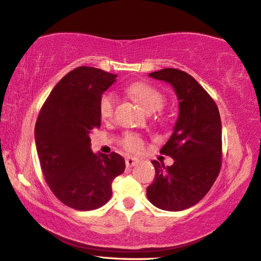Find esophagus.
Segmentation results:
<instances>
[{
  "label": "esophagus",
  "mask_w": 261,
  "mask_h": 261,
  "mask_svg": "<svg viewBox=\"0 0 261 261\" xmlns=\"http://www.w3.org/2000/svg\"><path fill=\"white\" fill-rule=\"evenodd\" d=\"M125 162H126V167H127V168H132V167H134L135 164L138 162V159L128 156V158H126Z\"/></svg>",
  "instance_id": "obj_1"
}]
</instances>
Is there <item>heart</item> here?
<instances>
[{"label": "heart", "mask_w": 261, "mask_h": 261, "mask_svg": "<svg viewBox=\"0 0 261 261\" xmlns=\"http://www.w3.org/2000/svg\"><path fill=\"white\" fill-rule=\"evenodd\" d=\"M127 92H128L148 114L161 109L164 103V100H166L164 94L160 90L152 86V84H148L145 82L132 83L130 86L127 88ZM115 105L116 98L113 92L107 91L101 94L98 101V110L101 118L103 120H109L113 118ZM123 144L127 150L137 152L142 150L144 143H143V140L140 135L134 134V133H127L123 138Z\"/></svg>", "instance_id": "obj_1"}]
</instances>
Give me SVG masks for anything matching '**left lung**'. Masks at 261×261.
I'll list each match as a JSON object with an SVG mask.
<instances>
[{
	"mask_svg": "<svg viewBox=\"0 0 261 261\" xmlns=\"http://www.w3.org/2000/svg\"><path fill=\"white\" fill-rule=\"evenodd\" d=\"M148 76L171 84L179 100V116L172 135L161 153L172 166L152 161L154 181L146 189L151 203L160 210L178 212L205 197L222 164V124L219 108L196 80L184 71L163 68Z\"/></svg>",
	"mask_w": 261,
	"mask_h": 261,
	"instance_id": "obj_1",
	"label": "left lung"
}]
</instances>
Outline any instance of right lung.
<instances>
[{
  "mask_svg": "<svg viewBox=\"0 0 261 261\" xmlns=\"http://www.w3.org/2000/svg\"><path fill=\"white\" fill-rule=\"evenodd\" d=\"M116 77L95 67H76L51 90L36 121V147L46 182L74 210L105 205L113 195L111 182L125 170L118 153L95 154L90 147V133L101 125L99 98Z\"/></svg>",
  "mask_w": 261,
  "mask_h": 261,
  "instance_id": "right-lung-1",
  "label": "right lung"
}]
</instances>
